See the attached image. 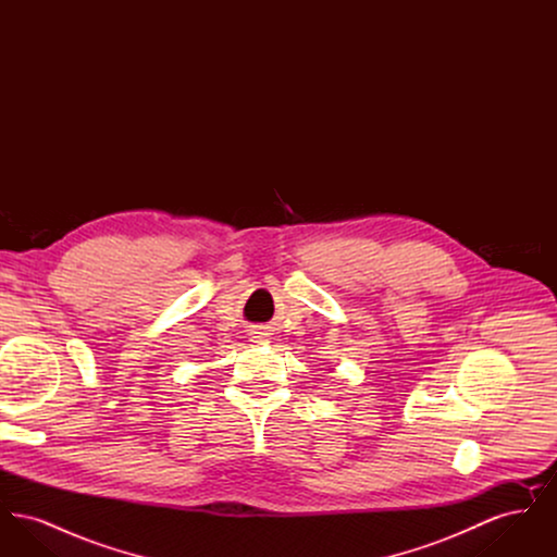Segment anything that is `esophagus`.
I'll return each mask as SVG.
<instances>
[{
    "label": "esophagus",
    "mask_w": 557,
    "mask_h": 557,
    "mask_svg": "<svg viewBox=\"0 0 557 557\" xmlns=\"http://www.w3.org/2000/svg\"><path fill=\"white\" fill-rule=\"evenodd\" d=\"M250 338H252L255 343H263L267 338V332L263 327H252V330H250Z\"/></svg>",
    "instance_id": "34e87169"
}]
</instances>
